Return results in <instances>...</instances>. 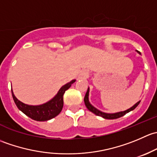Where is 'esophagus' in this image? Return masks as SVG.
<instances>
[{"label": "esophagus", "mask_w": 157, "mask_h": 157, "mask_svg": "<svg viewBox=\"0 0 157 157\" xmlns=\"http://www.w3.org/2000/svg\"><path fill=\"white\" fill-rule=\"evenodd\" d=\"M88 76V71L86 70H82L79 74L78 79H86Z\"/></svg>", "instance_id": "esophagus-1"}]
</instances>
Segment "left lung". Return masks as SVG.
Listing matches in <instances>:
<instances>
[{
	"label": "left lung",
	"mask_w": 157,
	"mask_h": 157,
	"mask_svg": "<svg viewBox=\"0 0 157 157\" xmlns=\"http://www.w3.org/2000/svg\"><path fill=\"white\" fill-rule=\"evenodd\" d=\"M137 52H138V53H140L138 51H137ZM89 92H90V89L88 88V90H87V91H86V95H85V97H84V102H85V105H86V108H87L90 111V112H92L93 113H94L95 115H98V116L102 117V118H105V119H115V118H121V117L124 116L125 114L128 113V112H131V111L134 110V109H135L136 107L139 105V103L140 102V101H139V102H137L135 105H133L131 108L128 109L125 111H123V112H116V113H105V112H101V111L98 110L97 109H96L94 106H93V105L90 104V102H89Z\"/></svg>",
	"instance_id": "left-lung-1"
}]
</instances>
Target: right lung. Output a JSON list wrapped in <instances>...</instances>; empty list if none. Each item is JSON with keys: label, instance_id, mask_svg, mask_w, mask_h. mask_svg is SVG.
I'll list each match as a JSON object with an SVG mask.
<instances>
[{"label": "right lung", "instance_id": "add662e5", "mask_svg": "<svg viewBox=\"0 0 157 157\" xmlns=\"http://www.w3.org/2000/svg\"><path fill=\"white\" fill-rule=\"evenodd\" d=\"M75 80H71L69 83H66L58 92L55 97L51 99L48 102L39 105H30L24 104L23 102H20V100L16 98L14 96L13 90L12 92L13 99L17 108L20 109L22 112L29 117L32 119L38 121H45L56 117L60 112H61L64 105V100H63V96L67 90L71 87V84L75 82Z\"/></svg>", "mask_w": 157, "mask_h": 157}]
</instances>
